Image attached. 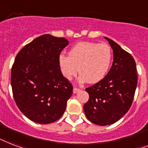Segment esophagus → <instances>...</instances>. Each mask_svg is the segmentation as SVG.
Returning <instances> with one entry per match:
<instances>
[{
    "label": "esophagus",
    "mask_w": 148,
    "mask_h": 148,
    "mask_svg": "<svg viewBox=\"0 0 148 148\" xmlns=\"http://www.w3.org/2000/svg\"><path fill=\"white\" fill-rule=\"evenodd\" d=\"M79 91H80V89L77 88H73V92H74V94H76V93H77Z\"/></svg>",
    "instance_id": "esophagus-1"
}]
</instances>
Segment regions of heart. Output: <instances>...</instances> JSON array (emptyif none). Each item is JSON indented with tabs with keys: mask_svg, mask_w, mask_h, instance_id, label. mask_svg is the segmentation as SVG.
I'll return each instance as SVG.
<instances>
[{
	"mask_svg": "<svg viewBox=\"0 0 148 148\" xmlns=\"http://www.w3.org/2000/svg\"><path fill=\"white\" fill-rule=\"evenodd\" d=\"M111 62V48L106 44L92 42H80L71 48L68 56L61 54L58 57V65L65 78L71 80L79 71L80 82L92 84L105 78Z\"/></svg>",
	"mask_w": 148,
	"mask_h": 148,
	"instance_id": "heart-1",
	"label": "heart"
}]
</instances>
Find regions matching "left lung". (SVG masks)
<instances>
[{
	"mask_svg": "<svg viewBox=\"0 0 148 148\" xmlns=\"http://www.w3.org/2000/svg\"><path fill=\"white\" fill-rule=\"evenodd\" d=\"M113 52V62L101 82L85 89L89 99L84 111L89 121L99 126L115 123L131 106L137 84V66L133 56L118 44L104 37Z\"/></svg>",
	"mask_w": 148,
	"mask_h": 148,
	"instance_id": "left-lung-1",
	"label": "left lung"
}]
</instances>
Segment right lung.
I'll list each match as a JSON object with an SVG mask.
<instances>
[{
  "label": "right lung",
  "instance_id": "right-lung-1",
  "mask_svg": "<svg viewBox=\"0 0 148 148\" xmlns=\"http://www.w3.org/2000/svg\"><path fill=\"white\" fill-rule=\"evenodd\" d=\"M69 44L65 38L42 35L17 54L11 84L20 111L32 122L48 124L63 116L73 87L62 74L58 57Z\"/></svg>",
  "mask_w": 148,
  "mask_h": 148
}]
</instances>
